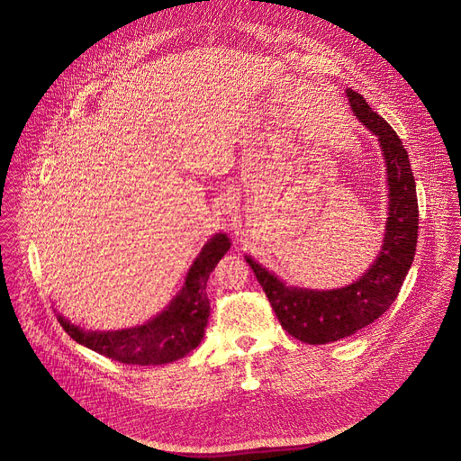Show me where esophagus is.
I'll use <instances>...</instances> for the list:
<instances>
[{
  "label": "esophagus",
  "mask_w": 461,
  "mask_h": 461,
  "mask_svg": "<svg viewBox=\"0 0 461 461\" xmlns=\"http://www.w3.org/2000/svg\"><path fill=\"white\" fill-rule=\"evenodd\" d=\"M236 209H238L236 202H234L232 198H227V200H225V203H223V212H227V214H232Z\"/></svg>",
  "instance_id": "1"
}]
</instances>
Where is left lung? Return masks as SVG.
Returning a JSON list of instances; mask_svg holds the SVG:
<instances>
[{"label":"left lung","instance_id":"8db88e82","mask_svg":"<svg viewBox=\"0 0 461 461\" xmlns=\"http://www.w3.org/2000/svg\"><path fill=\"white\" fill-rule=\"evenodd\" d=\"M346 95L357 119L378 137L387 167L389 212L378 258L358 281L322 292L286 286L254 259L245 258L281 326L306 344L335 342L376 321L396 299L412 265L418 240L416 184L407 151L394 130L360 94L348 88Z\"/></svg>","mask_w":461,"mask_h":461}]
</instances>
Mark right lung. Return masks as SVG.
Listing matches in <instances>:
<instances>
[{
  "instance_id": "add662e5",
  "label": "right lung",
  "mask_w": 461,
  "mask_h": 461,
  "mask_svg": "<svg viewBox=\"0 0 461 461\" xmlns=\"http://www.w3.org/2000/svg\"><path fill=\"white\" fill-rule=\"evenodd\" d=\"M230 249L227 234L209 240L194 259L184 288L171 304L142 326L119 331H83L59 315V324L79 344L122 364L158 366L175 362L193 351L203 339L211 303L207 279Z\"/></svg>"
}]
</instances>
